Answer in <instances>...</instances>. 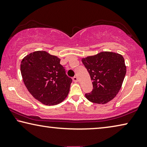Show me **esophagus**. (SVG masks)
I'll return each mask as SVG.
<instances>
[{
	"label": "esophagus",
	"instance_id": "esophagus-1",
	"mask_svg": "<svg viewBox=\"0 0 147 147\" xmlns=\"http://www.w3.org/2000/svg\"><path fill=\"white\" fill-rule=\"evenodd\" d=\"M73 80L74 82H77L78 81V77L77 76H74V77L73 78Z\"/></svg>",
	"mask_w": 147,
	"mask_h": 147
}]
</instances>
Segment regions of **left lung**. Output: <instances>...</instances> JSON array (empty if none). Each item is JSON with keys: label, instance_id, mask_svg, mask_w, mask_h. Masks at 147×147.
I'll list each match as a JSON object with an SVG mask.
<instances>
[{"label": "left lung", "instance_id": "left-lung-1", "mask_svg": "<svg viewBox=\"0 0 147 147\" xmlns=\"http://www.w3.org/2000/svg\"><path fill=\"white\" fill-rule=\"evenodd\" d=\"M92 80L93 90L85 96L95 104H105L114 98L121 89L126 66L119 53L102 51L82 59Z\"/></svg>", "mask_w": 147, "mask_h": 147}]
</instances>
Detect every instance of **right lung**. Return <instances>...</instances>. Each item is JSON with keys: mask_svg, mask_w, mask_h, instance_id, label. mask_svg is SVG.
<instances>
[{"mask_svg": "<svg viewBox=\"0 0 147 147\" xmlns=\"http://www.w3.org/2000/svg\"><path fill=\"white\" fill-rule=\"evenodd\" d=\"M60 61L47 51H38L21 61L22 76L28 90L47 106L60 104L69 94L72 79L65 73Z\"/></svg>", "mask_w": 147, "mask_h": 147, "instance_id": "add662e5", "label": "right lung"}]
</instances>
